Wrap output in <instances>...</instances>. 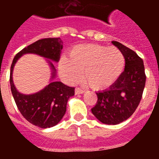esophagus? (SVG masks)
<instances>
[{"instance_id":"1","label":"esophagus","mask_w":159,"mask_h":159,"mask_svg":"<svg viewBox=\"0 0 159 159\" xmlns=\"http://www.w3.org/2000/svg\"><path fill=\"white\" fill-rule=\"evenodd\" d=\"M75 95H79V94H83L84 93V90L81 89V88H76L75 90Z\"/></svg>"}]
</instances>
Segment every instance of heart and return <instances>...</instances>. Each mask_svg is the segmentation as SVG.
I'll return each instance as SVG.
<instances>
[{
	"label": "heart",
	"mask_w": 159,
	"mask_h": 159,
	"mask_svg": "<svg viewBox=\"0 0 159 159\" xmlns=\"http://www.w3.org/2000/svg\"><path fill=\"white\" fill-rule=\"evenodd\" d=\"M124 57L119 48L99 44H80L62 57L58 68L61 76L70 84L84 79L92 89L104 90L116 82L124 67Z\"/></svg>",
	"instance_id": "heart-1"
}]
</instances>
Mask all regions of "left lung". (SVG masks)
Returning <instances> with one entry per match:
<instances>
[{
	"mask_svg": "<svg viewBox=\"0 0 159 159\" xmlns=\"http://www.w3.org/2000/svg\"><path fill=\"white\" fill-rule=\"evenodd\" d=\"M123 53L124 71L108 89L96 92L98 100L92 112L98 120L116 125L133 115L142 99L146 84L143 61L135 52L121 43L112 41Z\"/></svg>",
	"mask_w": 159,
	"mask_h": 159,
	"instance_id": "obj_1",
	"label": "left lung"
}]
</instances>
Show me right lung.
<instances>
[{
  "instance_id": "obj_1",
  "label": "right lung",
  "mask_w": 159,
  "mask_h": 159,
  "mask_svg": "<svg viewBox=\"0 0 159 159\" xmlns=\"http://www.w3.org/2000/svg\"><path fill=\"white\" fill-rule=\"evenodd\" d=\"M62 49L63 41L60 38L41 39L18 52L11 65V92L18 110L29 123L40 128H49L58 124L67 110V100L75 94V88L53 80L57 76V70L52 61L58 62ZM25 54H36L47 58L52 72L49 84L40 92L30 95L18 92L12 80L14 66Z\"/></svg>"
}]
</instances>
